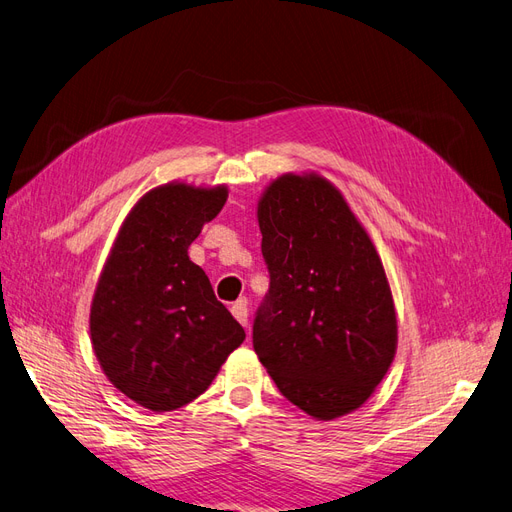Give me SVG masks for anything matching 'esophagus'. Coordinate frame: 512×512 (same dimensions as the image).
Instances as JSON below:
<instances>
[{
	"label": "esophagus",
	"instance_id": "esophagus-1",
	"mask_svg": "<svg viewBox=\"0 0 512 512\" xmlns=\"http://www.w3.org/2000/svg\"><path fill=\"white\" fill-rule=\"evenodd\" d=\"M230 312H232V316H235L241 322V327L247 329V324H250V320H247V299H239V301L232 303Z\"/></svg>",
	"mask_w": 512,
	"mask_h": 512
}]
</instances>
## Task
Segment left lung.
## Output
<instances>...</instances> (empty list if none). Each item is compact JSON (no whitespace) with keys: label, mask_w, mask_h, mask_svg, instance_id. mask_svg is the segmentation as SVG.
<instances>
[{"label":"left lung","mask_w":512,"mask_h":512,"mask_svg":"<svg viewBox=\"0 0 512 512\" xmlns=\"http://www.w3.org/2000/svg\"><path fill=\"white\" fill-rule=\"evenodd\" d=\"M269 294L254 350L280 393L318 421L361 408L389 371L397 316L367 230L331 181L282 175L258 200Z\"/></svg>","instance_id":"left-lung-1"}]
</instances>
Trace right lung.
Returning <instances> with one entry per match:
<instances>
[{"mask_svg":"<svg viewBox=\"0 0 512 512\" xmlns=\"http://www.w3.org/2000/svg\"><path fill=\"white\" fill-rule=\"evenodd\" d=\"M226 198V185L173 181L149 190L123 220L104 262L91 301V346L115 389L147 410L190 404L245 339L188 256Z\"/></svg>","mask_w":512,"mask_h":512,"instance_id":"1","label":"right lung"}]
</instances>
